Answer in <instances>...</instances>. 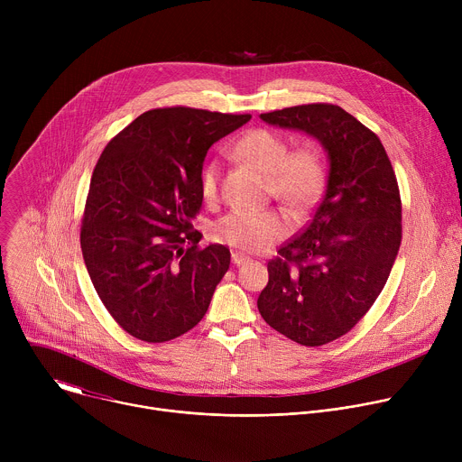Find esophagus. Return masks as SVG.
<instances>
[{
  "label": "esophagus",
  "mask_w": 462,
  "mask_h": 462,
  "mask_svg": "<svg viewBox=\"0 0 462 462\" xmlns=\"http://www.w3.org/2000/svg\"><path fill=\"white\" fill-rule=\"evenodd\" d=\"M250 261V257L248 255H245L243 252H232V263L234 265H245V263H248Z\"/></svg>",
  "instance_id": "34e87169"
}]
</instances>
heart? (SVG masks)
I'll return each mask as SVG.
<instances>
[{
    "label": "heart",
    "mask_w": 462,
    "mask_h": 462,
    "mask_svg": "<svg viewBox=\"0 0 462 462\" xmlns=\"http://www.w3.org/2000/svg\"><path fill=\"white\" fill-rule=\"evenodd\" d=\"M234 155L269 179L271 193L296 216H305L321 197L325 188V166L312 148L289 150V144L269 129H252L243 135ZM219 164L208 162L201 171V193L207 201L216 199L219 184ZM291 230L283 214L274 210H232L212 226V237L219 243L246 252H257L280 239Z\"/></svg>",
    "instance_id": "b5f03b06"
}]
</instances>
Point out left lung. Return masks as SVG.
I'll return each instance as SVG.
<instances>
[{
  "label": "left lung",
  "mask_w": 462,
  "mask_h": 462,
  "mask_svg": "<svg viewBox=\"0 0 462 462\" xmlns=\"http://www.w3.org/2000/svg\"><path fill=\"white\" fill-rule=\"evenodd\" d=\"M303 131L327 153L323 199L307 228L269 261L257 309L287 338L318 347L362 319L382 292L402 239L397 177L380 139L333 104L259 115Z\"/></svg>",
  "instance_id": "obj_1"
}]
</instances>
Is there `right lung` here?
Returning <instances> with one entry per match:
<instances>
[{
  "label": "right lung",
  "instance_id": "right-lung-1",
  "mask_svg": "<svg viewBox=\"0 0 462 462\" xmlns=\"http://www.w3.org/2000/svg\"><path fill=\"white\" fill-rule=\"evenodd\" d=\"M250 120L152 109L106 146L89 184L80 245L95 291L125 333L173 340L203 319L230 267L223 245L197 248L201 171L214 143Z\"/></svg>",
  "mask_w": 462,
  "mask_h": 462
}]
</instances>
